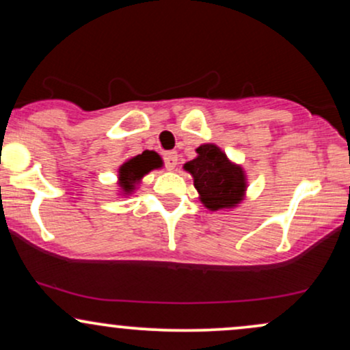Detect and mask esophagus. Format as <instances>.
Instances as JSON below:
<instances>
[{
	"instance_id": "obj_1",
	"label": "esophagus",
	"mask_w": 350,
	"mask_h": 350,
	"mask_svg": "<svg viewBox=\"0 0 350 350\" xmlns=\"http://www.w3.org/2000/svg\"><path fill=\"white\" fill-rule=\"evenodd\" d=\"M164 163H166V167L170 171L174 170L178 166V152L176 151H166L164 152Z\"/></svg>"
}]
</instances>
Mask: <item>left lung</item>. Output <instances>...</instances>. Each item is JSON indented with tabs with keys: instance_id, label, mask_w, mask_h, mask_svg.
<instances>
[{
	"instance_id": "left-lung-1",
	"label": "left lung",
	"mask_w": 350,
	"mask_h": 350,
	"mask_svg": "<svg viewBox=\"0 0 350 350\" xmlns=\"http://www.w3.org/2000/svg\"><path fill=\"white\" fill-rule=\"evenodd\" d=\"M196 152L198 156L183 167L194 179L204 207L215 212L230 211L242 204L248 187L243 167L228 159L214 143L200 144Z\"/></svg>"
}]
</instances>
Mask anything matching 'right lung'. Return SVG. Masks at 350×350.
<instances>
[{
  "mask_svg": "<svg viewBox=\"0 0 350 350\" xmlns=\"http://www.w3.org/2000/svg\"><path fill=\"white\" fill-rule=\"evenodd\" d=\"M163 159L156 151H143L142 154H136L133 158L126 159L122 166L118 167V196L128 198L138 189L142 179L150 174L152 170H161Z\"/></svg>",
  "mask_w": 350,
  "mask_h": 350,
  "instance_id": "right-lung-1",
  "label": "right lung"
}]
</instances>
